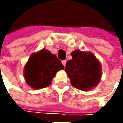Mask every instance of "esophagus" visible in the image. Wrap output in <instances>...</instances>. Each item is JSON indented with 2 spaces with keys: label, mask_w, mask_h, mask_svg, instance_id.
<instances>
[{
  "label": "esophagus",
  "mask_w": 123,
  "mask_h": 123,
  "mask_svg": "<svg viewBox=\"0 0 123 123\" xmlns=\"http://www.w3.org/2000/svg\"><path fill=\"white\" fill-rule=\"evenodd\" d=\"M62 64L64 65V66L65 67V66H66V60H63V61L62 62Z\"/></svg>",
  "instance_id": "esophagus-1"
}]
</instances>
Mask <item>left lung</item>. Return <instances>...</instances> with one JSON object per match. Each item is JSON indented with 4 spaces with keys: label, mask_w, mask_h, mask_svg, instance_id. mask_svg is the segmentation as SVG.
Returning a JSON list of instances; mask_svg holds the SVG:
<instances>
[{
    "label": "left lung",
    "mask_w": 123,
    "mask_h": 123,
    "mask_svg": "<svg viewBox=\"0 0 123 123\" xmlns=\"http://www.w3.org/2000/svg\"><path fill=\"white\" fill-rule=\"evenodd\" d=\"M72 59L66 64L65 71L73 87L87 92L99 83L102 76L101 64L91 52L75 50Z\"/></svg>",
    "instance_id": "left-lung-1"
}]
</instances>
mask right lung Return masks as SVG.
<instances>
[{
    "label": "right lung",
    "mask_w": 123,
    "mask_h": 123,
    "mask_svg": "<svg viewBox=\"0 0 123 123\" xmlns=\"http://www.w3.org/2000/svg\"><path fill=\"white\" fill-rule=\"evenodd\" d=\"M64 68L57 56L44 48L33 53L24 68V77L29 86L40 90L50 85L56 73Z\"/></svg>",
    "instance_id": "right-lung-1"
}]
</instances>
